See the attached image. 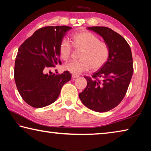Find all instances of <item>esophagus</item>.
Wrapping results in <instances>:
<instances>
[{"instance_id":"1","label":"esophagus","mask_w":151,"mask_h":151,"mask_svg":"<svg viewBox=\"0 0 151 151\" xmlns=\"http://www.w3.org/2000/svg\"><path fill=\"white\" fill-rule=\"evenodd\" d=\"M77 77H78L77 75H72V78L73 79H75L76 78H77Z\"/></svg>"}]
</instances>
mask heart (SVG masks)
<instances>
[{
	"label": "heart",
	"instance_id": "b5f03b06",
	"mask_svg": "<svg viewBox=\"0 0 151 151\" xmlns=\"http://www.w3.org/2000/svg\"><path fill=\"white\" fill-rule=\"evenodd\" d=\"M71 41L75 48L82 49L78 61H72L63 66L64 70L75 75L88 70H98L103 66L109 59L110 49L106 42L100 41L99 38L93 32L83 30L72 35ZM59 57L67 60L71 53V46L66 40L60 42L58 48Z\"/></svg>",
	"mask_w": 151,
	"mask_h": 151
}]
</instances>
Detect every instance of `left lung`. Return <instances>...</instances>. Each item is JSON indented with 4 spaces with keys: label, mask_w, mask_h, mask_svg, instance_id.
<instances>
[{
    "label": "left lung",
    "mask_w": 151,
    "mask_h": 151,
    "mask_svg": "<svg viewBox=\"0 0 151 151\" xmlns=\"http://www.w3.org/2000/svg\"><path fill=\"white\" fill-rule=\"evenodd\" d=\"M103 37L109 45V59L93 77L85 76L87 86L79 94L82 103L99 112H107L121 103L125 96L133 73L130 46L121 35L105 27H87ZM96 78H101V81Z\"/></svg>",
    "instance_id": "8db88e82"
}]
</instances>
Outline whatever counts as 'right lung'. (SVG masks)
I'll list each match as a JSON object with an SVG mask.
<instances>
[{
	"instance_id": "obj_1",
	"label": "right lung",
	"mask_w": 151,
	"mask_h": 151,
	"mask_svg": "<svg viewBox=\"0 0 151 151\" xmlns=\"http://www.w3.org/2000/svg\"><path fill=\"white\" fill-rule=\"evenodd\" d=\"M67 26L46 27L36 30L19 48L14 65V81L19 93L35 108L49 105L57 100L71 74L48 75L49 68L60 64L58 48Z\"/></svg>"
}]
</instances>
